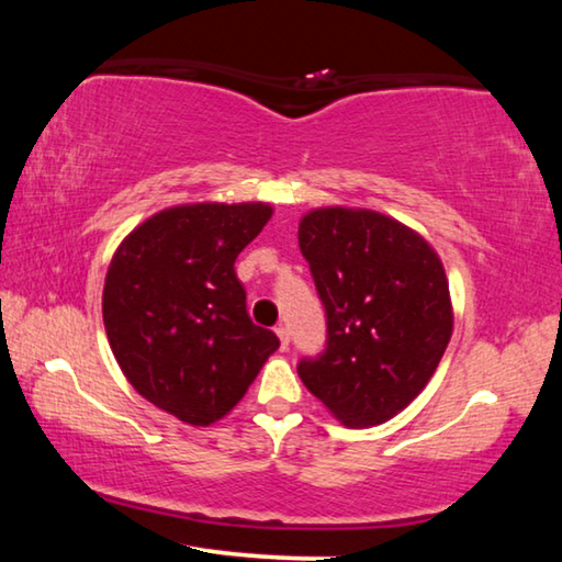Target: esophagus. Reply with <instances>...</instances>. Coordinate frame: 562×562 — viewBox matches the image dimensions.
<instances>
[{
    "label": "esophagus",
    "instance_id": "esophagus-1",
    "mask_svg": "<svg viewBox=\"0 0 562 562\" xmlns=\"http://www.w3.org/2000/svg\"><path fill=\"white\" fill-rule=\"evenodd\" d=\"M274 335L280 337V347H282V349L290 347V329H288V327H284V325L274 327Z\"/></svg>",
    "mask_w": 562,
    "mask_h": 562
}]
</instances>
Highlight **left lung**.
<instances>
[{"instance_id":"1","label":"left lung","mask_w":562,"mask_h":562,"mask_svg":"<svg viewBox=\"0 0 562 562\" xmlns=\"http://www.w3.org/2000/svg\"><path fill=\"white\" fill-rule=\"evenodd\" d=\"M297 235L327 315V347L300 361V379L345 426L384 424L429 384L449 347L439 255L412 227L364 207H317Z\"/></svg>"}]
</instances>
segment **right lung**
Returning a JSON list of instances; mask_svg holds the SVG:
<instances>
[{"label": "right lung", "mask_w": 562, "mask_h": 562, "mask_svg": "<svg viewBox=\"0 0 562 562\" xmlns=\"http://www.w3.org/2000/svg\"><path fill=\"white\" fill-rule=\"evenodd\" d=\"M265 203L160 211L119 245L103 284V325L121 372L150 404L211 426L245 396L280 347L252 325L237 255L268 225Z\"/></svg>", "instance_id": "1"}]
</instances>
